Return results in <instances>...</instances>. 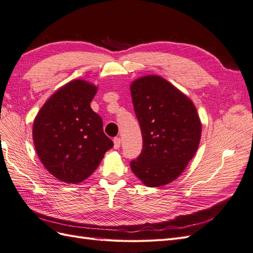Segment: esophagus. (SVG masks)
<instances>
[{
  "label": "esophagus",
  "mask_w": 253,
  "mask_h": 253,
  "mask_svg": "<svg viewBox=\"0 0 253 253\" xmlns=\"http://www.w3.org/2000/svg\"><path fill=\"white\" fill-rule=\"evenodd\" d=\"M120 143H121V139L119 137H116V138H114V148L118 150L120 148Z\"/></svg>",
  "instance_id": "1"
}]
</instances>
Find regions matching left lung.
<instances>
[{
    "mask_svg": "<svg viewBox=\"0 0 253 253\" xmlns=\"http://www.w3.org/2000/svg\"><path fill=\"white\" fill-rule=\"evenodd\" d=\"M129 87L143 142L131 169L143 185L163 187L177 178L194 157L202 122L191 99L160 76H143Z\"/></svg>",
    "mask_w": 253,
    "mask_h": 253,
    "instance_id": "left-lung-1",
    "label": "left lung"
}]
</instances>
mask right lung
I'll return each instance as SVG.
<instances>
[{"label":"right lung","instance_id":"1","mask_svg":"<svg viewBox=\"0 0 253 253\" xmlns=\"http://www.w3.org/2000/svg\"><path fill=\"white\" fill-rule=\"evenodd\" d=\"M98 87L73 80L43 104L34 121L33 138L42 165L53 177L79 183L97 169L113 141L102 119L90 108Z\"/></svg>","mask_w":253,"mask_h":253}]
</instances>
